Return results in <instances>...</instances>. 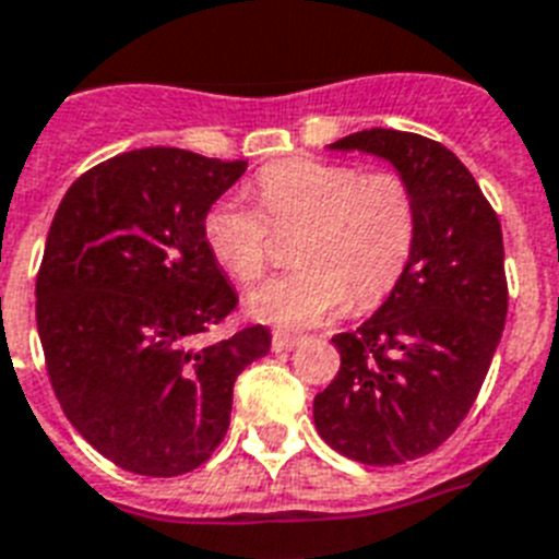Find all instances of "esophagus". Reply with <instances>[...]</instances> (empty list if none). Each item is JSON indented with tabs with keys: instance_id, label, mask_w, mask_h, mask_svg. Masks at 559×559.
Returning a JSON list of instances; mask_svg holds the SVG:
<instances>
[{
	"instance_id": "34e87169",
	"label": "esophagus",
	"mask_w": 559,
	"mask_h": 559,
	"mask_svg": "<svg viewBox=\"0 0 559 559\" xmlns=\"http://www.w3.org/2000/svg\"><path fill=\"white\" fill-rule=\"evenodd\" d=\"M301 344H304V337L293 335V332H275V335H272V349L275 352H289Z\"/></svg>"
}]
</instances>
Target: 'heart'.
Returning <instances> with one entry per match:
<instances>
[{"instance_id": "obj_1", "label": "heart", "mask_w": 559, "mask_h": 559, "mask_svg": "<svg viewBox=\"0 0 559 559\" xmlns=\"http://www.w3.org/2000/svg\"><path fill=\"white\" fill-rule=\"evenodd\" d=\"M258 207L218 199L204 215V241L229 278L252 284L270 261V224L301 227L293 261L298 270L247 295L258 321L309 326L332 316L349 295L355 309L381 304L415 247L417 210L406 178L392 170L360 173L355 164L289 158L255 178Z\"/></svg>"}]
</instances>
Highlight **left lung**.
<instances>
[{
  "instance_id": "8db88e82",
  "label": "left lung",
  "mask_w": 559,
  "mask_h": 559,
  "mask_svg": "<svg viewBox=\"0 0 559 559\" xmlns=\"http://www.w3.org/2000/svg\"><path fill=\"white\" fill-rule=\"evenodd\" d=\"M330 150L383 158L415 195L409 264L372 318L332 337L341 369L312 403L335 452L395 466L435 452L486 381L509 309L503 233L475 176L440 142L372 128Z\"/></svg>"
}]
</instances>
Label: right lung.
<instances>
[{
  "instance_id": "add662e5",
  "label": "right lung",
  "mask_w": 559,
  "mask_h": 559,
  "mask_svg": "<svg viewBox=\"0 0 559 559\" xmlns=\"http://www.w3.org/2000/svg\"><path fill=\"white\" fill-rule=\"evenodd\" d=\"M243 170L190 150H130L79 176L50 224L36 275L50 383L79 435L133 475L207 461L236 378L270 352L266 326L201 337L238 304L204 215Z\"/></svg>"
}]
</instances>
